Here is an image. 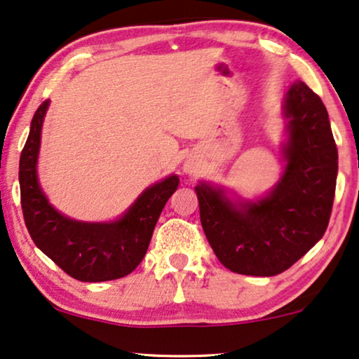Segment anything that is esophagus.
<instances>
[{"mask_svg": "<svg viewBox=\"0 0 359 359\" xmlns=\"http://www.w3.org/2000/svg\"><path fill=\"white\" fill-rule=\"evenodd\" d=\"M184 170L187 174H191L195 170V165L191 164V163H185V165H184Z\"/></svg>", "mask_w": 359, "mask_h": 359, "instance_id": "obj_1", "label": "esophagus"}]
</instances>
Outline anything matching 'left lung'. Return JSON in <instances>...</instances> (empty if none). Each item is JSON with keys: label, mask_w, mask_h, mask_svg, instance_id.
<instances>
[{"label": "left lung", "mask_w": 359, "mask_h": 359, "mask_svg": "<svg viewBox=\"0 0 359 359\" xmlns=\"http://www.w3.org/2000/svg\"><path fill=\"white\" fill-rule=\"evenodd\" d=\"M286 168L264 198L231 201L218 187H195L200 221L218 260L234 273L273 276L294 265L329 226L338 153L319 95L296 81L286 94Z\"/></svg>", "instance_id": "8db88e82"}]
</instances>
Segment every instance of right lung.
I'll return each instance as SVG.
<instances>
[{
	"mask_svg": "<svg viewBox=\"0 0 359 359\" xmlns=\"http://www.w3.org/2000/svg\"><path fill=\"white\" fill-rule=\"evenodd\" d=\"M50 100L35 110L19 161L21 206L34 244L74 280L99 283L131 273L148 250L165 201L177 190L170 175L146 189L122 218L112 223H83L58 213L48 203L37 179L43 117Z\"/></svg>",
	"mask_w": 359,
	"mask_h": 359,
	"instance_id": "right-lung-1",
	"label": "right lung"
}]
</instances>
